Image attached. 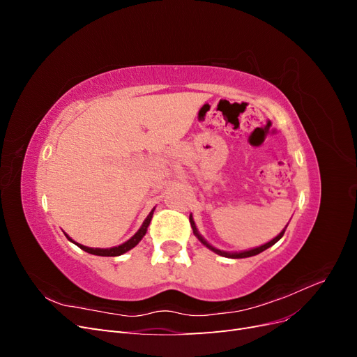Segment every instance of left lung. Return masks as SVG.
Listing matches in <instances>:
<instances>
[{
	"instance_id": "1",
	"label": "left lung",
	"mask_w": 357,
	"mask_h": 357,
	"mask_svg": "<svg viewBox=\"0 0 357 357\" xmlns=\"http://www.w3.org/2000/svg\"><path fill=\"white\" fill-rule=\"evenodd\" d=\"M189 220H190V226H192V229H193V234H195V236L197 238L205 245V247H208L210 250H213L214 253H218V255H220V256H225V257H232V259H243V257H250V256H256V255H259V253H262L264 250H266V248H269L271 245H274L280 238H282V236L284 235V231H286V228L280 232L275 238H273L271 241L269 243H266V244H264V245H261V247H256V248H252V250H245V252H238V253H229V252H223V250H219V248H215V247H213L211 244H208L207 241H205L204 238H202V235L198 232V229H197V225H195V222H193V218H192V214L189 215Z\"/></svg>"
}]
</instances>
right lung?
Returning a JSON list of instances; mask_svg holds the SVG:
<instances>
[{"instance_id": "1", "label": "right lung", "mask_w": 357, "mask_h": 357, "mask_svg": "<svg viewBox=\"0 0 357 357\" xmlns=\"http://www.w3.org/2000/svg\"><path fill=\"white\" fill-rule=\"evenodd\" d=\"M153 211H155V208L149 213V215L146 218V220H144V222H143V225H142V228H139V229L135 232V235H134V236H131V238H129L128 241H125L123 244L117 245V247H110V248H93V247H86V245H83V244H79V243L73 241L67 234H66V236H67V238H68L71 243H74L75 245L80 247L82 250L88 252V253H91V255H96V256H121V255L126 253L128 250H131V248H134L139 241H142V238H143V236H144V235H146V232H147V228H149V225H150V220H152Z\"/></svg>"}]
</instances>
